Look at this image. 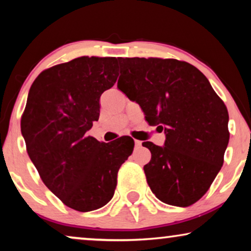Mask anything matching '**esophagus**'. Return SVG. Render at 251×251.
I'll return each instance as SVG.
<instances>
[{
  "instance_id": "1",
  "label": "esophagus",
  "mask_w": 251,
  "mask_h": 251,
  "mask_svg": "<svg viewBox=\"0 0 251 251\" xmlns=\"http://www.w3.org/2000/svg\"><path fill=\"white\" fill-rule=\"evenodd\" d=\"M135 146L138 149V147L142 146V142H139V140H135Z\"/></svg>"
}]
</instances>
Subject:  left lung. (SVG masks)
Returning <instances> with one entry per match:
<instances>
[{
  "label": "left lung",
  "instance_id": "8db88e82",
  "mask_svg": "<svg viewBox=\"0 0 251 251\" xmlns=\"http://www.w3.org/2000/svg\"><path fill=\"white\" fill-rule=\"evenodd\" d=\"M119 89L166 135L163 146L143 143L152 154L144 166L151 190L167 204L195 203L224 162L227 108L208 78L185 61L119 58Z\"/></svg>",
  "mask_w": 251,
  "mask_h": 251
}]
</instances>
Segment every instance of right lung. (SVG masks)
<instances>
[{
  "instance_id": "add662e5",
  "label": "right lung",
  "mask_w": 251,
  "mask_h": 251,
  "mask_svg": "<svg viewBox=\"0 0 251 251\" xmlns=\"http://www.w3.org/2000/svg\"><path fill=\"white\" fill-rule=\"evenodd\" d=\"M118 59L80 57L43 71L33 82L20 128L46 186L67 207L87 212L111 201L128 136L100 143L87 136L98 121L102 92L118 78Z\"/></svg>"
}]
</instances>
